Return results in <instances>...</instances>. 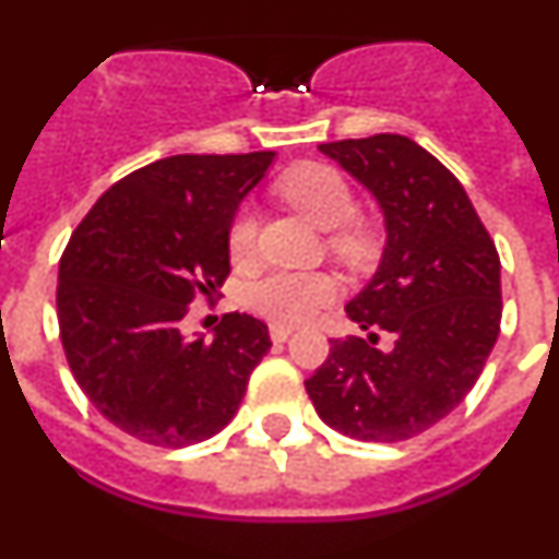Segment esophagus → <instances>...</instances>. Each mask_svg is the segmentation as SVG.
<instances>
[{
	"label": "esophagus",
	"mask_w": 559,
	"mask_h": 559,
	"mask_svg": "<svg viewBox=\"0 0 559 559\" xmlns=\"http://www.w3.org/2000/svg\"><path fill=\"white\" fill-rule=\"evenodd\" d=\"M269 333H271V341H274V344H283V341L294 333V328H290V324H271Z\"/></svg>",
	"instance_id": "1"
}]
</instances>
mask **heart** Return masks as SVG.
Masks as SVG:
<instances>
[{"label":"heart","instance_id":"heart-1","mask_svg":"<svg viewBox=\"0 0 559 559\" xmlns=\"http://www.w3.org/2000/svg\"><path fill=\"white\" fill-rule=\"evenodd\" d=\"M274 192L316 226L330 229L328 249L344 265L360 269L374 257L378 251L374 229L355 215L358 204H355L353 187L335 167L319 165V162L290 167L276 179ZM254 246L257 215L254 210L243 206L235 212L229 231H226V249H229L231 263H249ZM333 294L335 285L328 274L274 271L246 288V305L276 324H299L308 322L316 310H322L333 299Z\"/></svg>","mask_w":559,"mask_h":559}]
</instances>
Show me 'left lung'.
<instances>
[{
  "mask_svg": "<svg viewBox=\"0 0 559 559\" xmlns=\"http://www.w3.org/2000/svg\"><path fill=\"white\" fill-rule=\"evenodd\" d=\"M386 215L372 283L347 305L369 338H330L308 380L316 414L360 442H406L467 397L501 330V260L459 179L400 133L324 142ZM380 332L393 349H377Z\"/></svg>",
  "mask_w": 559,
  "mask_h": 559,
  "instance_id": "1",
  "label": "left lung"
}]
</instances>
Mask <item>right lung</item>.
I'll return each instance as SVG.
<instances>
[{
	"mask_svg": "<svg viewBox=\"0 0 559 559\" xmlns=\"http://www.w3.org/2000/svg\"><path fill=\"white\" fill-rule=\"evenodd\" d=\"M271 151L167 156L103 192L58 265V330L88 403L128 437L185 448L240 408L271 349L265 322L226 313L215 338H185L190 305L229 276L226 231Z\"/></svg>",
	"mask_w": 559,
	"mask_h": 559,
	"instance_id": "obj_1",
	"label": "right lung"
}]
</instances>
